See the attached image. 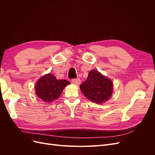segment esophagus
I'll return each instance as SVG.
<instances>
[{
  "mask_svg": "<svg viewBox=\"0 0 155 155\" xmlns=\"http://www.w3.org/2000/svg\"><path fill=\"white\" fill-rule=\"evenodd\" d=\"M72 81L74 83L76 84V85H79V84H80V83H81L80 79H79V78H76V79H72Z\"/></svg>",
  "mask_w": 155,
  "mask_h": 155,
  "instance_id": "obj_1",
  "label": "esophagus"
}]
</instances>
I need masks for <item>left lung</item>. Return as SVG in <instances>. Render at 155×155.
<instances>
[{
    "label": "left lung",
    "instance_id": "1",
    "mask_svg": "<svg viewBox=\"0 0 155 155\" xmlns=\"http://www.w3.org/2000/svg\"><path fill=\"white\" fill-rule=\"evenodd\" d=\"M112 83L96 70H91L80 85L81 92L91 101L101 104L109 100L112 94Z\"/></svg>",
    "mask_w": 155,
    "mask_h": 155
}]
</instances>
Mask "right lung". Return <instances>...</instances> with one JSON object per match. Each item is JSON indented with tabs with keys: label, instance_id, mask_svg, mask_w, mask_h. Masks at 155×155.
<instances>
[{
	"label": "right lung",
	"instance_id": "right-lung-1",
	"mask_svg": "<svg viewBox=\"0 0 155 155\" xmlns=\"http://www.w3.org/2000/svg\"><path fill=\"white\" fill-rule=\"evenodd\" d=\"M70 82L65 79H57L54 75L48 74L42 77L35 85L37 96L45 102H51L58 99Z\"/></svg>",
	"mask_w": 155,
	"mask_h": 155
}]
</instances>
